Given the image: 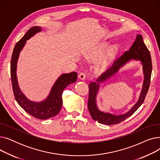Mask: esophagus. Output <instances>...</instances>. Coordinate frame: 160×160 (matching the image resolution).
I'll return each instance as SVG.
<instances>
[{"label":"esophagus","instance_id":"esophagus-1","mask_svg":"<svg viewBox=\"0 0 160 160\" xmlns=\"http://www.w3.org/2000/svg\"><path fill=\"white\" fill-rule=\"evenodd\" d=\"M78 78H79L80 80H85V78H86V74H85L84 73H83V72H81V73H80L79 75H78Z\"/></svg>","mask_w":160,"mask_h":160}]
</instances>
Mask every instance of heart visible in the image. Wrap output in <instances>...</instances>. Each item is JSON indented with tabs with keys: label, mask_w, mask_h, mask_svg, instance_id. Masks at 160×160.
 <instances>
[{
	"label": "heart",
	"mask_w": 160,
	"mask_h": 160,
	"mask_svg": "<svg viewBox=\"0 0 160 160\" xmlns=\"http://www.w3.org/2000/svg\"><path fill=\"white\" fill-rule=\"evenodd\" d=\"M108 46L109 43L108 42H103V43L99 44L98 45L92 48L91 56L93 58H97L101 56L105 52ZM118 50L119 45L117 44H113L109 47L104 55L97 62L96 65V69L98 71H101L104 70L109 65V63H110L115 54L118 51Z\"/></svg>",
	"instance_id": "obj_1"
}]
</instances>
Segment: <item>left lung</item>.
Returning <instances> with one entry per match:
<instances>
[{
  "label": "left lung",
  "mask_w": 160,
  "mask_h": 160,
  "mask_svg": "<svg viewBox=\"0 0 160 160\" xmlns=\"http://www.w3.org/2000/svg\"><path fill=\"white\" fill-rule=\"evenodd\" d=\"M132 58L141 61L144 74V84L137 103L130 111L122 115L115 116L100 111L96 103V97L99 87V83L112 76L121 66ZM152 69V60H151L150 52L142 41V36L138 34L128 51H126L119 58L117 59L112 66L110 67V68H109L97 78L96 82H91L89 84V99L88 106L92 119L98 121L99 123L112 125L120 123L131 116L144 102L149 89Z\"/></svg>",
  "instance_id": "obj_1"
}]
</instances>
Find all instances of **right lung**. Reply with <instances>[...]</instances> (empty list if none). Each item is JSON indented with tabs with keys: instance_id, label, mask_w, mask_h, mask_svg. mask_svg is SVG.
<instances>
[{
	"instance_id": "1",
	"label": "right lung",
	"mask_w": 160,
	"mask_h": 160,
	"mask_svg": "<svg viewBox=\"0 0 160 160\" xmlns=\"http://www.w3.org/2000/svg\"><path fill=\"white\" fill-rule=\"evenodd\" d=\"M41 30V28L39 27H33L30 28L16 43L12 56L10 72L14 97L19 105L25 112L35 118L47 119L56 116L60 112L63 102L62 92L67 86L77 81V73L72 72L62 74L54 83L48 97L43 101L39 102H32L24 96L18 85L16 75L17 64L19 53L26 43V41Z\"/></svg>"
}]
</instances>
